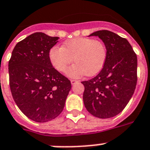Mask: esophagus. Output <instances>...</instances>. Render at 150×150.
<instances>
[{
	"instance_id": "esophagus-1",
	"label": "esophagus",
	"mask_w": 150,
	"mask_h": 150,
	"mask_svg": "<svg viewBox=\"0 0 150 150\" xmlns=\"http://www.w3.org/2000/svg\"><path fill=\"white\" fill-rule=\"evenodd\" d=\"M77 82H78L77 80H75V79H71V85H75V84L77 83Z\"/></svg>"
}]
</instances>
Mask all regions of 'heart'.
Masks as SVG:
<instances>
[{
  "label": "heart",
  "mask_w": 150,
  "mask_h": 150,
  "mask_svg": "<svg viewBox=\"0 0 150 150\" xmlns=\"http://www.w3.org/2000/svg\"><path fill=\"white\" fill-rule=\"evenodd\" d=\"M48 56L52 65L61 72L66 71L74 58L76 63L68 70V75L79 78L99 72L106 61L107 50L102 41L89 38H75L65 41L62 47H52Z\"/></svg>",
  "instance_id": "b5f03b06"
}]
</instances>
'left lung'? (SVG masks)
<instances>
[{
    "instance_id": "left-lung-1",
    "label": "left lung",
    "mask_w": 150,
    "mask_h": 150,
    "mask_svg": "<svg viewBox=\"0 0 150 150\" xmlns=\"http://www.w3.org/2000/svg\"><path fill=\"white\" fill-rule=\"evenodd\" d=\"M107 50L105 63L93 79L81 81L83 101L88 112L96 117L109 119L118 115L129 102L137 82V56L129 42L107 30L93 32Z\"/></svg>"
}]
</instances>
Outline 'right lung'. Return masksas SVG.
<instances>
[{
  "mask_svg": "<svg viewBox=\"0 0 150 150\" xmlns=\"http://www.w3.org/2000/svg\"><path fill=\"white\" fill-rule=\"evenodd\" d=\"M58 38L34 33L16 45L8 63L14 102L27 117L37 122L60 115L71 90V81L53 68L48 56Z\"/></svg>",
  "mask_w": 150,
  "mask_h": 150,
  "instance_id": "obj_1",
  "label": "right lung"
}]
</instances>
